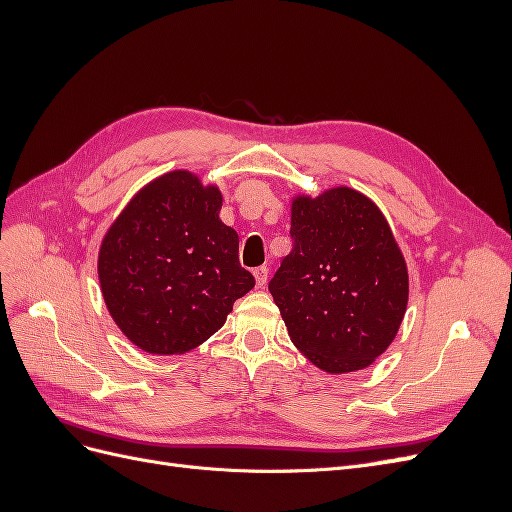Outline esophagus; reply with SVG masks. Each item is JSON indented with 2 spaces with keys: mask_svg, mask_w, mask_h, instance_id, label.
Returning a JSON list of instances; mask_svg holds the SVG:
<instances>
[{
  "mask_svg": "<svg viewBox=\"0 0 512 512\" xmlns=\"http://www.w3.org/2000/svg\"><path fill=\"white\" fill-rule=\"evenodd\" d=\"M267 275H269V269L267 267H258L254 269V277H256V286L262 288L267 284Z\"/></svg>",
  "mask_w": 512,
  "mask_h": 512,
  "instance_id": "obj_1",
  "label": "esophagus"
}]
</instances>
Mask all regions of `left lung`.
Here are the masks:
<instances>
[{"label": "left lung", "mask_w": 512, "mask_h": 512, "mask_svg": "<svg viewBox=\"0 0 512 512\" xmlns=\"http://www.w3.org/2000/svg\"><path fill=\"white\" fill-rule=\"evenodd\" d=\"M292 252L269 290L292 344L329 374L369 367L408 307V267L374 200L346 185L294 196Z\"/></svg>", "instance_id": "8db88e82"}]
</instances>
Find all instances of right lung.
<instances>
[{"mask_svg": "<svg viewBox=\"0 0 512 512\" xmlns=\"http://www.w3.org/2000/svg\"><path fill=\"white\" fill-rule=\"evenodd\" d=\"M222 192L190 170L153 179L106 230L102 297L115 324L149 354H185L222 329L254 288L239 235L220 220Z\"/></svg>", "mask_w": 512, "mask_h": 512, "instance_id": "1", "label": "right lung"}]
</instances>
